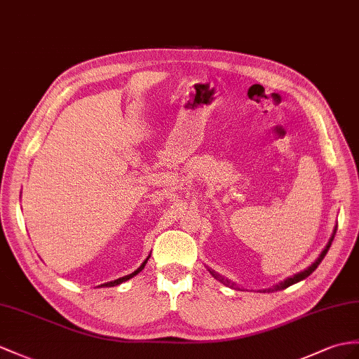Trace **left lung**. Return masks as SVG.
<instances>
[{
	"label": "left lung",
	"instance_id": "left-lung-1",
	"mask_svg": "<svg viewBox=\"0 0 359 359\" xmlns=\"http://www.w3.org/2000/svg\"><path fill=\"white\" fill-rule=\"evenodd\" d=\"M335 233H337V225H335V229H334V233H332V236H330V239H329V242H327V245L325 247V250L321 251V255L317 257V260L313 262V264L311 265V266H308L306 269H303V271H300V273H297V274H294L292 277H287L286 280H283V282H280L278 285H276V286H273V287H268V290H264V292H273V291H282V290H286L287 286H291V285H294V283H299V282H302V280H304L306 277H309L313 271L317 269V266L321 264V260L325 259V256L327 255V251H329V248H330V245H332V241H334V238H335ZM208 271H210V274H212L216 280H219L222 285H225V286H230V287H236V290H238V285H236L234 282H231V280H229V278H225L224 276H221V274H217V273H215V271H212L208 268Z\"/></svg>",
	"mask_w": 359,
	"mask_h": 359
}]
</instances>
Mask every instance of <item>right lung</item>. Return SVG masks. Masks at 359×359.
Segmentation results:
<instances>
[{
    "label": "right lung",
    "instance_id": "obj_1",
    "mask_svg": "<svg viewBox=\"0 0 359 359\" xmlns=\"http://www.w3.org/2000/svg\"><path fill=\"white\" fill-rule=\"evenodd\" d=\"M149 257L151 256H147V259L143 262L142 265H140L133 274H129V276H125V277H120V278H117V280H112V282H108V283H103V285H100V286H104V287H111V286H117V285H120V283H123V282H126V280H129V278H133L134 276H137L140 271H142L144 266H146V264H147V260H149Z\"/></svg>",
    "mask_w": 359,
    "mask_h": 359
}]
</instances>
